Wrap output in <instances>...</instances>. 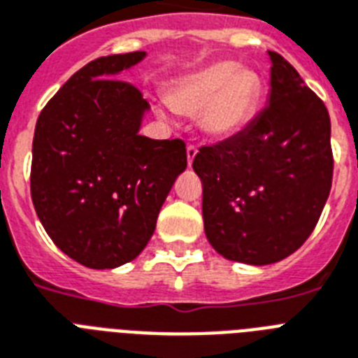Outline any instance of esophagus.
Returning a JSON list of instances; mask_svg holds the SVG:
<instances>
[{"label":"esophagus","instance_id":"34e87169","mask_svg":"<svg viewBox=\"0 0 358 358\" xmlns=\"http://www.w3.org/2000/svg\"><path fill=\"white\" fill-rule=\"evenodd\" d=\"M196 155H197V145L188 144V145H187V159H188V166H192L194 157H196Z\"/></svg>","mask_w":358,"mask_h":358}]
</instances>
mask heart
Returning a JSON list of instances; mask_svg holds the SVG:
<instances>
[{"label": "heart", "instance_id": "b5f03b06", "mask_svg": "<svg viewBox=\"0 0 358 358\" xmlns=\"http://www.w3.org/2000/svg\"><path fill=\"white\" fill-rule=\"evenodd\" d=\"M260 96L262 83L255 71L222 61L185 77L170 96V105L179 113L201 114L208 136L229 138L250 125Z\"/></svg>", "mask_w": 358, "mask_h": 358}]
</instances>
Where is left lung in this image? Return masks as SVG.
I'll list each match as a JSON object with an SVG mask.
<instances>
[{
	"label": "left lung",
	"instance_id": "left-lung-1",
	"mask_svg": "<svg viewBox=\"0 0 358 358\" xmlns=\"http://www.w3.org/2000/svg\"><path fill=\"white\" fill-rule=\"evenodd\" d=\"M270 101L244 131L194 157L203 224L220 255L271 264L305 244L333 182L331 120L324 101L275 51Z\"/></svg>",
	"mask_w": 358,
	"mask_h": 358
}]
</instances>
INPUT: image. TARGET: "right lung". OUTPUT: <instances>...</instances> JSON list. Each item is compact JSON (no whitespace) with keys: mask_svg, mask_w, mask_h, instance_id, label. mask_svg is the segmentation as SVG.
Returning a JSON list of instances; mask_svg holds the SVG:
<instances>
[{"mask_svg":"<svg viewBox=\"0 0 358 358\" xmlns=\"http://www.w3.org/2000/svg\"><path fill=\"white\" fill-rule=\"evenodd\" d=\"M144 57L131 51L83 66L45 103L34 127V210L57 248L94 270L140 255L187 170L181 138L138 134L150 103L118 73Z\"/></svg>","mask_w":358,"mask_h":358,"instance_id":"right-lung-1","label":"right lung"}]
</instances>
